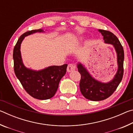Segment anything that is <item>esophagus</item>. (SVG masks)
<instances>
[{
    "mask_svg": "<svg viewBox=\"0 0 133 133\" xmlns=\"http://www.w3.org/2000/svg\"><path fill=\"white\" fill-rule=\"evenodd\" d=\"M75 70V66H74L73 64H69L67 66V72H71L72 71H74Z\"/></svg>",
    "mask_w": 133,
    "mask_h": 133,
    "instance_id": "obj_1",
    "label": "esophagus"
}]
</instances>
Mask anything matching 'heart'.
I'll return each instance as SVG.
<instances>
[{
    "label": "heart",
    "mask_w": 133,
    "mask_h": 133,
    "mask_svg": "<svg viewBox=\"0 0 133 133\" xmlns=\"http://www.w3.org/2000/svg\"><path fill=\"white\" fill-rule=\"evenodd\" d=\"M83 40V37H78L77 39H76L73 42H71V43L72 44H77V43H79L80 42H81Z\"/></svg>",
    "instance_id": "heart-1"
}]
</instances>
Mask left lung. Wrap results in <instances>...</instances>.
Masks as SVG:
<instances>
[{"instance_id":"8db88e82","label":"left lung","mask_w":133,"mask_h":133,"mask_svg":"<svg viewBox=\"0 0 133 133\" xmlns=\"http://www.w3.org/2000/svg\"><path fill=\"white\" fill-rule=\"evenodd\" d=\"M103 36L105 43L113 46L117 54V62L118 69L113 78L107 83L97 80L90 74L84 65L78 62V71L81 75L80 89L83 96L91 101L105 100L111 95L117 88L123 76V62L124 54L123 46L119 40L113 33L109 31L98 29Z\"/></svg>"}]
</instances>
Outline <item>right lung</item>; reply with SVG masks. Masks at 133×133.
<instances>
[{"label": "right lung", "instance_id": "1", "mask_svg": "<svg viewBox=\"0 0 133 133\" xmlns=\"http://www.w3.org/2000/svg\"><path fill=\"white\" fill-rule=\"evenodd\" d=\"M45 32L42 29L28 31L18 39L13 49L14 71L17 78L29 95L39 100H48L55 96L60 80L66 73L67 64L51 66L40 70H35L24 66L22 60L21 46L24 37L35 33Z\"/></svg>", "mask_w": 133, "mask_h": 133}]
</instances>
